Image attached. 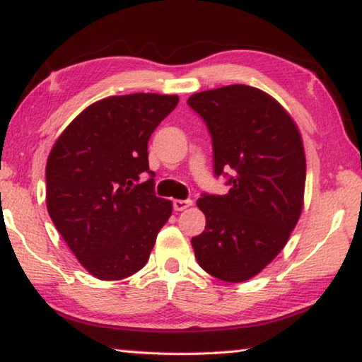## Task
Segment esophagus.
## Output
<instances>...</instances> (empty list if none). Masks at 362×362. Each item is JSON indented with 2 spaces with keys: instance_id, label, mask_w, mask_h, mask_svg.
Returning a JSON list of instances; mask_svg holds the SVG:
<instances>
[{
  "instance_id": "34e87169",
  "label": "esophagus",
  "mask_w": 362,
  "mask_h": 362,
  "mask_svg": "<svg viewBox=\"0 0 362 362\" xmlns=\"http://www.w3.org/2000/svg\"><path fill=\"white\" fill-rule=\"evenodd\" d=\"M193 204L192 199H174V211L180 212V211H185L187 207H189Z\"/></svg>"
}]
</instances>
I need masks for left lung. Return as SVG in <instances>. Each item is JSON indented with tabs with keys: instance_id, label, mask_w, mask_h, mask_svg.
Here are the masks:
<instances>
[{
	"instance_id": "obj_1",
	"label": "left lung",
	"mask_w": 362,
	"mask_h": 362,
	"mask_svg": "<svg viewBox=\"0 0 362 362\" xmlns=\"http://www.w3.org/2000/svg\"><path fill=\"white\" fill-rule=\"evenodd\" d=\"M188 105L211 132L214 173H231L228 193L196 203L206 228L192 238L194 257L212 276L244 283L284 249L302 214V136L284 107L252 86L196 93Z\"/></svg>"
}]
</instances>
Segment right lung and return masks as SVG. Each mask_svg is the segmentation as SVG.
Returning <instances> with one entry per match:
<instances>
[{
    "instance_id": "obj_1",
    "label": "right lung",
    "mask_w": 362,
    "mask_h": 362,
    "mask_svg": "<svg viewBox=\"0 0 362 362\" xmlns=\"http://www.w3.org/2000/svg\"><path fill=\"white\" fill-rule=\"evenodd\" d=\"M179 103L177 95H112L84 108L49 153L46 204L78 262L103 281L145 267L173 214L148 170V139Z\"/></svg>"
}]
</instances>
